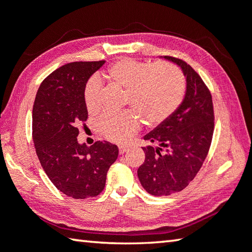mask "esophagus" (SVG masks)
Wrapping results in <instances>:
<instances>
[{"instance_id":"obj_1","label":"esophagus","mask_w":252,"mask_h":252,"mask_svg":"<svg viewBox=\"0 0 252 252\" xmlns=\"http://www.w3.org/2000/svg\"><path fill=\"white\" fill-rule=\"evenodd\" d=\"M127 150V147L125 146H119V154L120 155H123Z\"/></svg>"}]
</instances>
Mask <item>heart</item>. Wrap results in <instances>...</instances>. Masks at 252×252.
Wrapping results in <instances>:
<instances>
[{
	"mask_svg": "<svg viewBox=\"0 0 252 252\" xmlns=\"http://www.w3.org/2000/svg\"><path fill=\"white\" fill-rule=\"evenodd\" d=\"M104 77L113 85L126 90V103L150 126L168 119L181 104L185 94V79L179 69L168 63H141L120 58L107 67ZM99 82L91 78L84 89V101L89 113H96ZM98 130L106 139L125 143L140 127L134 112L104 114L98 120Z\"/></svg>",
	"mask_w": 252,
	"mask_h": 252,
	"instance_id": "obj_1",
	"label": "heart"
}]
</instances>
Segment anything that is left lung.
Returning a JSON list of instances; mask_svg holds the SVG:
<instances>
[{
  "mask_svg": "<svg viewBox=\"0 0 252 252\" xmlns=\"http://www.w3.org/2000/svg\"><path fill=\"white\" fill-rule=\"evenodd\" d=\"M163 58L181 67L186 92L176 111L143 138L158 145L142 148L146 159L138 169L142 187L154 196L181 191L193 181L209 153L214 131L212 96L204 82L182 59Z\"/></svg>",
  "mask_w": 252,
  "mask_h": 252,
  "instance_id": "1",
  "label": "left lung"
}]
</instances>
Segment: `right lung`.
<instances>
[{
  "label": "right lung",
  "mask_w": 252,
  "mask_h": 252,
  "mask_svg": "<svg viewBox=\"0 0 252 252\" xmlns=\"http://www.w3.org/2000/svg\"><path fill=\"white\" fill-rule=\"evenodd\" d=\"M105 61L66 63L43 79L32 110L35 153L51 183L67 196L94 197L104 189L119 149L107 141L78 143V126L87 120L84 89Z\"/></svg>",
  "instance_id": "1"
}]
</instances>
